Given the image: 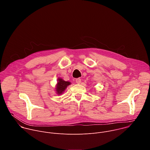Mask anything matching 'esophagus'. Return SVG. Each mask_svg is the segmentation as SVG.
<instances>
[{"label":"esophagus","instance_id":"34e87169","mask_svg":"<svg viewBox=\"0 0 150 150\" xmlns=\"http://www.w3.org/2000/svg\"><path fill=\"white\" fill-rule=\"evenodd\" d=\"M76 82L77 83H80L81 82V79L80 78H77V79H76Z\"/></svg>","mask_w":150,"mask_h":150}]
</instances>
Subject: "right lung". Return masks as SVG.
Instances as JSON below:
<instances>
[{"label":"right lung","instance_id":"obj_1","mask_svg":"<svg viewBox=\"0 0 150 150\" xmlns=\"http://www.w3.org/2000/svg\"><path fill=\"white\" fill-rule=\"evenodd\" d=\"M70 84H71L70 82L65 81L62 78H59L58 80H57V83L56 86V93L58 95L62 94L64 91H65V90H66L67 87Z\"/></svg>","mask_w":150,"mask_h":150}]
</instances>
